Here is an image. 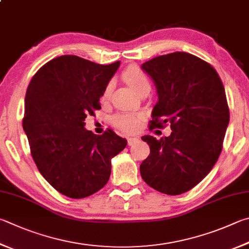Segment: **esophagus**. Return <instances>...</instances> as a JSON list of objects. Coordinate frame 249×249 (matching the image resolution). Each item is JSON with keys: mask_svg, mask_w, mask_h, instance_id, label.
Masks as SVG:
<instances>
[{"mask_svg": "<svg viewBox=\"0 0 249 249\" xmlns=\"http://www.w3.org/2000/svg\"><path fill=\"white\" fill-rule=\"evenodd\" d=\"M138 139L137 136H132V137H128L127 138V142H128V146H132V144L136 142V140Z\"/></svg>", "mask_w": 249, "mask_h": 249, "instance_id": "obj_1", "label": "esophagus"}]
</instances>
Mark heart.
Segmentation results:
<instances>
[{
  "label": "heart",
  "instance_id": "b5f03b06",
  "mask_svg": "<svg viewBox=\"0 0 249 249\" xmlns=\"http://www.w3.org/2000/svg\"><path fill=\"white\" fill-rule=\"evenodd\" d=\"M122 78L132 86L138 93H142L147 89L150 90V80H149L148 76L137 66H128L122 73ZM112 88L113 86L111 83L106 86L101 96L102 100H107L110 98ZM113 122H114L116 127L123 130V132H135L139 127L140 115L135 114V113H120V114L114 116Z\"/></svg>",
  "mask_w": 249,
  "mask_h": 249
}]
</instances>
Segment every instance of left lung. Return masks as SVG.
<instances>
[{"instance_id":"8db88e82","label":"left lung","mask_w":249,"mask_h":249,"mask_svg":"<svg viewBox=\"0 0 249 249\" xmlns=\"http://www.w3.org/2000/svg\"><path fill=\"white\" fill-rule=\"evenodd\" d=\"M142 69L155 81L159 101L150 130L170 124L169 137H142L150 155L140 164L149 186L179 195L206 178L222 150L230 110L224 86L209 63L186 52L151 58Z\"/></svg>"}]
</instances>
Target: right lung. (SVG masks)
Masks as SVG:
<instances>
[{"label": "right lung", "mask_w": 249, "mask_h": 249, "mask_svg": "<svg viewBox=\"0 0 249 249\" xmlns=\"http://www.w3.org/2000/svg\"><path fill=\"white\" fill-rule=\"evenodd\" d=\"M119 65L62 55L40 67L27 88L22 128L31 156L48 183L70 198L100 191L110 178L111 159L127 144L111 129L94 135L85 128L87 115L101 109L103 89Z\"/></svg>", "instance_id": "obj_1"}]
</instances>
